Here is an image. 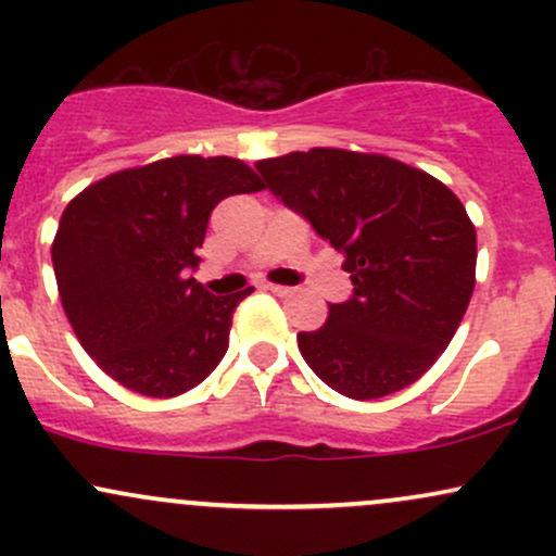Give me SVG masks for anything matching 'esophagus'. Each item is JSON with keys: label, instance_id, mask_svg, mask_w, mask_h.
Instances as JSON below:
<instances>
[{"label": "esophagus", "instance_id": "esophagus-1", "mask_svg": "<svg viewBox=\"0 0 556 556\" xmlns=\"http://www.w3.org/2000/svg\"><path fill=\"white\" fill-rule=\"evenodd\" d=\"M264 290L274 292V295H277V298H287V295H290V292H292V287H285V285H269V282H266V285H264Z\"/></svg>", "mask_w": 556, "mask_h": 556}]
</instances>
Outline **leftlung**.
<instances>
[{"label":"left lung","mask_w":556,"mask_h":556,"mask_svg":"<svg viewBox=\"0 0 556 556\" xmlns=\"http://www.w3.org/2000/svg\"><path fill=\"white\" fill-rule=\"evenodd\" d=\"M256 169L290 212L344 253L353 295L298 348L324 384L376 400L420 379L460 327L476 285V227L460 198L387 156L311 149Z\"/></svg>","instance_id":"obj_1"}]
</instances>
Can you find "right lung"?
<instances>
[{
	"instance_id": "1",
	"label": "right lung",
	"mask_w": 556,
	"mask_h": 556,
	"mask_svg": "<svg viewBox=\"0 0 556 556\" xmlns=\"http://www.w3.org/2000/svg\"><path fill=\"white\" fill-rule=\"evenodd\" d=\"M264 188L229 156H172L104 177L67 203L52 245L62 308L104 374L146 397H177L225 358L240 300L188 271L208 216Z\"/></svg>"
}]
</instances>
